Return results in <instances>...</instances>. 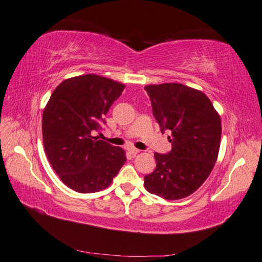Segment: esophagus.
I'll return each instance as SVG.
<instances>
[{
  "mask_svg": "<svg viewBox=\"0 0 262 262\" xmlns=\"http://www.w3.org/2000/svg\"><path fill=\"white\" fill-rule=\"evenodd\" d=\"M128 152H129L132 155H136V154L140 153V149L135 148V147H130L129 149H128Z\"/></svg>",
  "mask_w": 262,
  "mask_h": 262,
  "instance_id": "esophagus-1",
  "label": "esophagus"
}]
</instances>
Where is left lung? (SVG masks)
<instances>
[{"label": "left lung", "mask_w": 262, "mask_h": 262, "mask_svg": "<svg viewBox=\"0 0 262 262\" xmlns=\"http://www.w3.org/2000/svg\"><path fill=\"white\" fill-rule=\"evenodd\" d=\"M160 129L171 132L169 153H155L157 168L144 177L146 190L168 200L185 198L207 179L220 151L222 125L202 91L180 83L147 85Z\"/></svg>", "instance_id": "1"}]
</instances>
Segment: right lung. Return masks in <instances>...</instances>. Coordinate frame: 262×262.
Masks as SVG:
<instances>
[{
    "label": "right lung",
    "mask_w": 262,
    "mask_h": 262,
    "mask_svg": "<svg viewBox=\"0 0 262 262\" xmlns=\"http://www.w3.org/2000/svg\"><path fill=\"white\" fill-rule=\"evenodd\" d=\"M125 85L107 77H71L55 89L42 114V140L49 163L66 186L81 193L107 188L126 162L121 147L97 140L93 132Z\"/></svg>",
    "instance_id": "add662e5"
}]
</instances>
